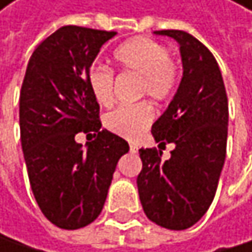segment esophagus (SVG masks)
Listing matches in <instances>:
<instances>
[{"mask_svg":"<svg viewBox=\"0 0 252 252\" xmlns=\"http://www.w3.org/2000/svg\"><path fill=\"white\" fill-rule=\"evenodd\" d=\"M130 151L136 154V153L139 151V145H137V143H134V142H131V143H130Z\"/></svg>","mask_w":252,"mask_h":252,"instance_id":"obj_1","label":"esophagus"}]
</instances>
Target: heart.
Masks as SVG:
<instances>
[{"label":"heart","mask_w":252,"mask_h":252,"mask_svg":"<svg viewBox=\"0 0 252 252\" xmlns=\"http://www.w3.org/2000/svg\"><path fill=\"white\" fill-rule=\"evenodd\" d=\"M113 60L122 72L137 77L136 96H150L156 102H164L177 92L180 69L163 43L150 37L130 39L115 51ZM88 88L98 104L110 105L115 89L113 72L102 66L92 67L88 72ZM153 118V105L148 101H139L109 112L104 124L118 136L136 139L150 127Z\"/></svg>","instance_id":"1"}]
</instances>
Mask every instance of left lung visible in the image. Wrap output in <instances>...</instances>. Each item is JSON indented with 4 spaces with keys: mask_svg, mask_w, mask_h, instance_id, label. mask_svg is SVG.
Here are the masks:
<instances>
[{
    "mask_svg": "<svg viewBox=\"0 0 252 252\" xmlns=\"http://www.w3.org/2000/svg\"><path fill=\"white\" fill-rule=\"evenodd\" d=\"M180 45L183 77L168 109L153 124L158 148H140L139 198L145 215L168 230H186L204 216L215 198L227 153L228 99L213 54L181 30L154 32Z\"/></svg>",
    "mask_w": 252,
    "mask_h": 252,
    "instance_id": "obj_1",
    "label": "left lung"
}]
</instances>
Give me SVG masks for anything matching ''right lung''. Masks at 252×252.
Instances as JSON below:
<instances>
[{
	"mask_svg": "<svg viewBox=\"0 0 252 252\" xmlns=\"http://www.w3.org/2000/svg\"><path fill=\"white\" fill-rule=\"evenodd\" d=\"M116 36L64 25L28 62L19 96V127L30 186L45 218L63 230L89 225L101 213L127 140L101 130L99 104L88 72L101 46ZM78 132L98 133L86 150Z\"/></svg>",
	"mask_w": 252,
	"mask_h": 252,
	"instance_id": "add662e5",
	"label": "right lung"
}]
</instances>
